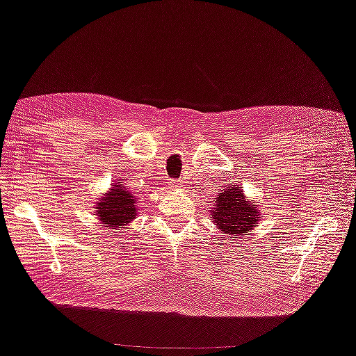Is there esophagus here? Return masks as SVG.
I'll use <instances>...</instances> for the list:
<instances>
[{
	"label": "esophagus",
	"mask_w": 356,
	"mask_h": 356,
	"mask_svg": "<svg viewBox=\"0 0 356 356\" xmlns=\"http://www.w3.org/2000/svg\"><path fill=\"white\" fill-rule=\"evenodd\" d=\"M180 182H182V180H180V179H179V180H177V179H176V180H171V182H169V187H172V188H174V187H179Z\"/></svg>",
	"instance_id": "obj_1"
}]
</instances>
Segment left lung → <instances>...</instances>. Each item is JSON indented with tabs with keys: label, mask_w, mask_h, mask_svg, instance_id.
<instances>
[{
	"label": "left lung",
	"mask_w": 356,
	"mask_h": 356,
	"mask_svg": "<svg viewBox=\"0 0 356 356\" xmlns=\"http://www.w3.org/2000/svg\"><path fill=\"white\" fill-rule=\"evenodd\" d=\"M216 208L212 219L216 225L222 229L224 233L232 236H241L256 227L257 217V204L249 203L241 193V188L230 187L217 195Z\"/></svg>",
	"instance_id": "8db88e82"
}]
</instances>
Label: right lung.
Masks as SVG:
<instances>
[{
    "instance_id": "1",
    "label": "right lung",
    "mask_w": 356,
    "mask_h": 356,
    "mask_svg": "<svg viewBox=\"0 0 356 356\" xmlns=\"http://www.w3.org/2000/svg\"><path fill=\"white\" fill-rule=\"evenodd\" d=\"M134 203V195L127 192L121 187V184H118L97 203V216L100 222L110 227V229L115 227L116 230H121L124 229L123 225L136 219Z\"/></svg>"
}]
</instances>
